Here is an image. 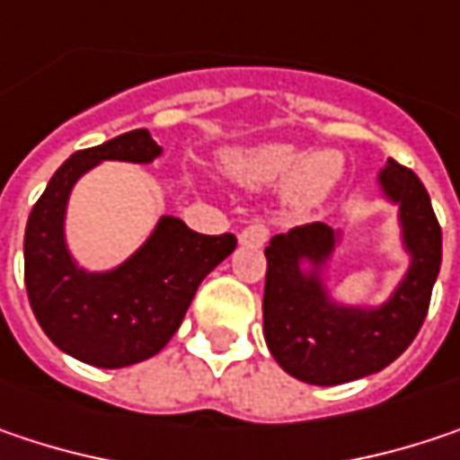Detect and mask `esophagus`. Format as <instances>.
I'll list each match as a JSON object with an SVG mask.
<instances>
[{
  "mask_svg": "<svg viewBox=\"0 0 460 460\" xmlns=\"http://www.w3.org/2000/svg\"><path fill=\"white\" fill-rule=\"evenodd\" d=\"M269 242V229L263 224H250L247 229L239 231V244H250V247H263Z\"/></svg>",
  "mask_w": 460,
  "mask_h": 460,
  "instance_id": "1",
  "label": "esophagus"
}]
</instances>
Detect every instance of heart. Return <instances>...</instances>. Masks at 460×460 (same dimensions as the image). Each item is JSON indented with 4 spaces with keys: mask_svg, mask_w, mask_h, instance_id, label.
<instances>
[{
    "mask_svg": "<svg viewBox=\"0 0 460 460\" xmlns=\"http://www.w3.org/2000/svg\"><path fill=\"white\" fill-rule=\"evenodd\" d=\"M224 173L244 187H269L281 181L284 216L300 218L321 208L342 179L345 163L340 152L318 149L303 155V149L287 142L229 149L221 157Z\"/></svg>",
    "mask_w": 460,
    "mask_h": 460,
    "instance_id": "1",
    "label": "heart"
}]
</instances>
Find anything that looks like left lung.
<instances>
[{"mask_svg":"<svg viewBox=\"0 0 460 460\" xmlns=\"http://www.w3.org/2000/svg\"><path fill=\"white\" fill-rule=\"evenodd\" d=\"M379 187L397 205L402 250L411 261L385 303L348 305L329 295L323 271L342 244L340 229L305 224L276 234L266 247V345L300 382L332 387L382 371L413 342L427 318L442 261L432 199L419 176L395 160L379 171Z\"/></svg>","mask_w":460,"mask_h":460,"instance_id":"1","label":"left lung"}]
</instances>
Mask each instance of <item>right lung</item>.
<instances>
[{"label":"right lung","instance_id":"right-lung-1","mask_svg":"<svg viewBox=\"0 0 460 460\" xmlns=\"http://www.w3.org/2000/svg\"><path fill=\"white\" fill-rule=\"evenodd\" d=\"M163 146L146 128L73 152L49 179L25 226V289L44 334L97 368H123L160 353L187 315L199 281L226 261L234 234H197L163 216L146 242L110 271H86L65 242V210L75 181L105 160L152 163Z\"/></svg>","mask_w":460,"mask_h":460}]
</instances>
